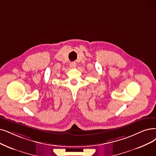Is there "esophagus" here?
Returning <instances> with one entry per match:
<instances>
[{
  "mask_svg": "<svg viewBox=\"0 0 156 156\" xmlns=\"http://www.w3.org/2000/svg\"><path fill=\"white\" fill-rule=\"evenodd\" d=\"M76 64H75V63H71V64H70V67L72 68L76 67Z\"/></svg>",
  "mask_w": 156,
  "mask_h": 156,
  "instance_id": "obj_1",
  "label": "esophagus"
}]
</instances>
